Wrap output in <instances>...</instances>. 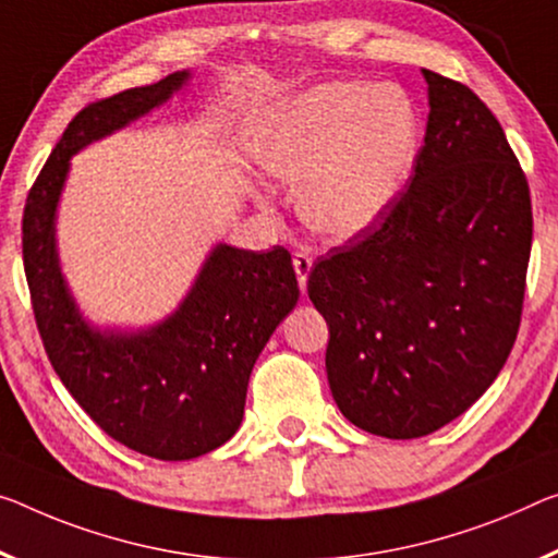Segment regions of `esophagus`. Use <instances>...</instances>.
Here are the masks:
<instances>
[{
	"mask_svg": "<svg viewBox=\"0 0 558 558\" xmlns=\"http://www.w3.org/2000/svg\"><path fill=\"white\" fill-rule=\"evenodd\" d=\"M312 264H314V259L306 250L294 252V271H296V279H299V287H302V291L306 289V279H308V271H312Z\"/></svg>",
	"mask_w": 558,
	"mask_h": 558,
	"instance_id": "esophagus-1",
	"label": "esophagus"
}]
</instances>
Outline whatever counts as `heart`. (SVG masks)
<instances>
[{"instance_id": "obj_1", "label": "heart", "mask_w": 558, "mask_h": 558, "mask_svg": "<svg viewBox=\"0 0 558 558\" xmlns=\"http://www.w3.org/2000/svg\"><path fill=\"white\" fill-rule=\"evenodd\" d=\"M416 111L397 87L329 82L287 99L256 149L262 169L299 184L306 225L354 236L391 207L416 154Z\"/></svg>"}]
</instances>
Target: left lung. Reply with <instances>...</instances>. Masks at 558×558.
<instances>
[{"label": "left lung", "mask_w": 558, "mask_h": 558, "mask_svg": "<svg viewBox=\"0 0 558 558\" xmlns=\"http://www.w3.org/2000/svg\"><path fill=\"white\" fill-rule=\"evenodd\" d=\"M428 124L391 207L308 274L327 376L351 424L387 439L441 428L492 387L517 341L531 196L499 119L424 70Z\"/></svg>", "instance_id": "8db88e82"}]
</instances>
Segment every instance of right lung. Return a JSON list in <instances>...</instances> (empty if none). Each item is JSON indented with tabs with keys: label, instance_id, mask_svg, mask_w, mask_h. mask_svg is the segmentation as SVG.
<instances>
[{
	"label": "right lung",
	"instance_id": "obj_1",
	"mask_svg": "<svg viewBox=\"0 0 558 558\" xmlns=\"http://www.w3.org/2000/svg\"><path fill=\"white\" fill-rule=\"evenodd\" d=\"M190 72L84 107L51 149L22 217V256L34 322L51 366L76 404L111 439L161 461L209 453L236 434L256 356L296 306L284 246L219 244L174 314L140 333L92 329L59 271L54 214L70 157L165 105Z\"/></svg>",
	"mask_w": 558,
	"mask_h": 558
}]
</instances>
